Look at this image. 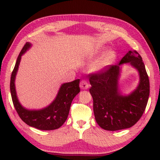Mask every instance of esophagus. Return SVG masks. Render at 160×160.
Masks as SVG:
<instances>
[{
    "instance_id": "obj_1",
    "label": "esophagus",
    "mask_w": 160,
    "mask_h": 160,
    "mask_svg": "<svg viewBox=\"0 0 160 160\" xmlns=\"http://www.w3.org/2000/svg\"><path fill=\"white\" fill-rule=\"evenodd\" d=\"M80 87L81 89H82V90H87V89H88L89 88V84L86 80H82L80 82Z\"/></svg>"
}]
</instances>
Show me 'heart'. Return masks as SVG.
Here are the masks:
<instances>
[{"label":"heart","instance_id":"obj_1","mask_svg":"<svg viewBox=\"0 0 160 160\" xmlns=\"http://www.w3.org/2000/svg\"><path fill=\"white\" fill-rule=\"evenodd\" d=\"M103 52H104V49L96 48L90 51L88 53V56H87L88 61L92 62L96 60L92 66V68L94 72H100L107 70L110 66H112L114 63L116 58H117V53L116 52V51L113 49L108 50L104 54ZM102 54V55H101Z\"/></svg>","mask_w":160,"mask_h":160}]
</instances>
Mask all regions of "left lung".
<instances>
[{
    "label": "left lung",
    "mask_w": 160,
    "mask_h": 160,
    "mask_svg": "<svg viewBox=\"0 0 160 160\" xmlns=\"http://www.w3.org/2000/svg\"><path fill=\"white\" fill-rule=\"evenodd\" d=\"M126 63L139 75L137 88L128 95L119 88L122 66ZM90 83L94 117L102 128L111 131L128 128L139 121L148 104L150 82L142 57L136 51H128L118 65L90 75Z\"/></svg>",
    "instance_id": "8db88e82"
}]
</instances>
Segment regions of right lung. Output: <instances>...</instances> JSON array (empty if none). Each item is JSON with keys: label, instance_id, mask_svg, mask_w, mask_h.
<instances>
[{"label": "right lung", "instance_id": "right-lung-1", "mask_svg": "<svg viewBox=\"0 0 160 160\" xmlns=\"http://www.w3.org/2000/svg\"><path fill=\"white\" fill-rule=\"evenodd\" d=\"M32 44L27 42L21 50L10 78V93L15 109L22 120L28 126L43 131L55 130L63 125L68 116L70 105L74 97L80 92V79L62 84L53 101L40 109H29L24 107L18 99L15 88V78L20 66L22 56Z\"/></svg>", "mask_w": 160, "mask_h": 160}]
</instances>
